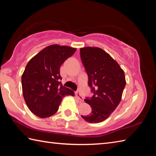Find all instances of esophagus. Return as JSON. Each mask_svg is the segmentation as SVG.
Segmentation results:
<instances>
[{
    "instance_id": "34e87169",
    "label": "esophagus",
    "mask_w": 156,
    "mask_h": 156,
    "mask_svg": "<svg viewBox=\"0 0 156 156\" xmlns=\"http://www.w3.org/2000/svg\"><path fill=\"white\" fill-rule=\"evenodd\" d=\"M76 98H77L79 101H80V102H82L83 101V97H82V95L80 94V92L79 91H76Z\"/></svg>"
}]
</instances>
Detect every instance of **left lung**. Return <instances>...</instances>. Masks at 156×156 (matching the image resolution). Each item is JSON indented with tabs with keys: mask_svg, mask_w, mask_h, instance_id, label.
<instances>
[{
	"mask_svg": "<svg viewBox=\"0 0 156 156\" xmlns=\"http://www.w3.org/2000/svg\"><path fill=\"white\" fill-rule=\"evenodd\" d=\"M81 60L94 95L84 101L90 105V115L81 116L90 123L106 120L121 101L126 85L124 71L111 56L99 48L80 49Z\"/></svg>",
	"mask_w": 156,
	"mask_h": 156,
	"instance_id": "8db88e82",
	"label": "left lung"
}]
</instances>
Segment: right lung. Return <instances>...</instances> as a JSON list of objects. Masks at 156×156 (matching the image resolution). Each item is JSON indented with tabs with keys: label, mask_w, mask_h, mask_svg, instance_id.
Listing matches in <instances>:
<instances>
[{
	"label": "right lung",
	"mask_w": 156,
	"mask_h": 156,
	"mask_svg": "<svg viewBox=\"0 0 156 156\" xmlns=\"http://www.w3.org/2000/svg\"><path fill=\"white\" fill-rule=\"evenodd\" d=\"M76 48L54 44L33 57L21 77L22 90L29 110L40 118L58 111L63 98L74 92L62 86L59 80L61 65L74 54Z\"/></svg>",
	"instance_id": "obj_1"
}]
</instances>
